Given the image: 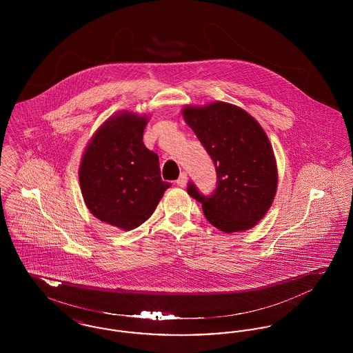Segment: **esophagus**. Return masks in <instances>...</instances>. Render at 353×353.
I'll return each mask as SVG.
<instances>
[{"label": "esophagus", "mask_w": 353, "mask_h": 353, "mask_svg": "<svg viewBox=\"0 0 353 353\" xmlns=\"http://www.w3.org/2000/svg\"><path fill=\"white\" fill-rule=\"evenodd\" d=\"M176 183H177V185H179V186H181V188H184V186H186V183H188V174H186L185 172H183V173L180 174L179 180H177Z\"/></svg>", "instance_id": "esophagus-1"}]
</instances>
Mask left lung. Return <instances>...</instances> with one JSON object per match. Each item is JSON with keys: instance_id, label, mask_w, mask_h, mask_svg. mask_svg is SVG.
I'll return each mask as SVG.
<instances>
[{"instance_id": "8db88e82", "label": "left lung", "mask_w": 353, "mask_h": 353, "mask_svg": "<svg viewBox=\"0 0 353 353\" xmlns=\"http://www.w3.org/2000/svg\"><path fill=\"white\" fill-rule=\"evenodd\" d=\"M181 114L217 170L214 194L201 196L193 184L188 194L201 202L205 217L221 232L252 229L269 212L278 188L268 134L248 111L225 101L185 105Z\"/></svg>"}]
</instances>
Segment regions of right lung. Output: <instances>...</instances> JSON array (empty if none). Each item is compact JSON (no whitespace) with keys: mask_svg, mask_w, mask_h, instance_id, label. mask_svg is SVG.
<instances>
[{"mask_svg":"<svg viewBox=\"0 0 353 353\" xmlns=\"http://www.w3.org/2000/svg\"><path fill=\"white\" fill-rule=\"evenodd\" d=\"M148 120L130 111L111 115L88 141L79 165L91 214L125 232L151 217L170 186L161 180L159 156L143 143Z\"/></svg>","mask_w":353,"mask_h":353,"instance_id":"obj_1","label":"right lung"}]
</instances>
